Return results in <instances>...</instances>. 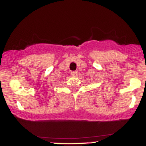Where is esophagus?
<instances>
[{
  "label": "esophagus",
  "instance_id": "esophagus-1",
  "mask_svg": "<svg viewBox=\"0 0 146 146\" xmlns=\"http://www.w3.org/2000/svg\"><path fill=\"white\" fill-rule=\"evenodd\" d=\"M78 72L77 71H71V75L73 77H76L77 75H78Z\"/></svg>",
  "mask_w": 146,
  "mask_h": 146
}]
</instances>
